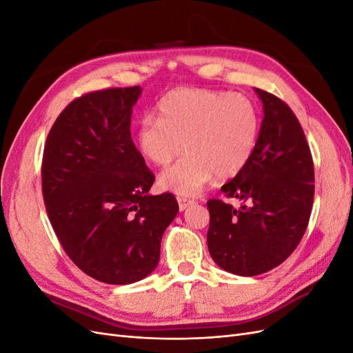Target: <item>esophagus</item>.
<instances>
[{
	"label": "esophagus",
	"instance_id": "1",
	"mask_svg": "<svg viewBox=\"0 0 353 353\" xmlns=\"http://www.w3.org/2000/svg\"><path fill=\"white\" fill-rule=\"evenodd\" d=\"M178 206H179V210H185L190 205H193L194 200H190V199H185V197H178Z\"/></svg>",
	"mask_w": 353,
	"mask_h": 353
}]
</instances>
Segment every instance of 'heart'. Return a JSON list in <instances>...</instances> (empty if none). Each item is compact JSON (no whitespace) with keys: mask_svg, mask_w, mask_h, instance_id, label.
Wrapping results in <instances>:
<instances>
[{"mask_svg":"<svg viewBox=\"0 0 353 353\" xmlns=\"http://www.w3.org/2000/svg\"><path fill=\"white\" fill-rule=\"evenodd\" d=\"M261 119L250 99L239 92L178 88L159 101V117L143 116L135 131L140 153L157 166L176 165L160 175V187L193 196L216 175L230 179L249 165Z\"/></svg>","mask_w":353,"mask_h":353,"instance_id":"obj_1","label":"heart"}]
</instances>
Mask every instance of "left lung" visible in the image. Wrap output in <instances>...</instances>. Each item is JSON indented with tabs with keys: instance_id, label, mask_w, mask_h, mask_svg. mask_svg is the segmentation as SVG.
Listing matches in <instances>:
<instances>
[{
	"instance_id": "8db88e82",
	"label": "left lung",
	"mask_w": 353,
	"mask_h": 353,
	"mask_svg": "<svg viewBox=\"0 0 353 353\" xmlns=\"http://www.w3.org/2000/svg\"><path fill=\"white\" fill-rule=\"evenodd\" d=\"M263 121L249 165L221 191L245 201L234 209L210 199L208 248L231 274L253 276L283 263L301 243L314 203V160L296 114L274 94L256 88Z\"/></svg>"
}]
</instances>
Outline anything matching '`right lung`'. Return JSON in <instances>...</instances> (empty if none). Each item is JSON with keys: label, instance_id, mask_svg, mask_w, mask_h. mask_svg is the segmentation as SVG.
Here are the masks:
<instances>
[{"label": "right lung", "instance_id": "right-lung-1", "mask_svg": "<svg viewBox=\"0 0 353 353\" xmlns=\"http://www.w3.org/2000/svg\"><path fill=\"white\" fill-rule=\"evenodd\" d=\"M140 87L108 88L69 103L42 156V196L56 236L81 271L108 284L143 280L178 213L172 193L148 194L154 174L131 138Z\"/></svg>", "mask_w": 353, "mask_h": 353}]
</instances>
